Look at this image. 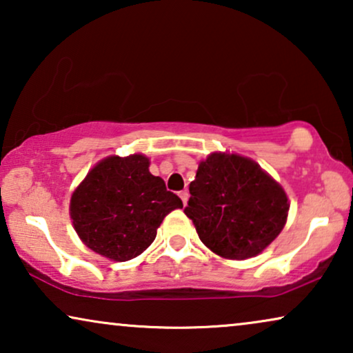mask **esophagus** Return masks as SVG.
I'll list each match as a JSON object with an SVG mask.
<instances>
[{"mask_svg":"<svg viewBox=\"0 0 353 353\" xmlns=\"http://www.w3.org/2000/svg\"><path fill=\"white\" fill-rule=\"evenodd\" d=\"M180 197H181V201H183V205H186L188 197H190V194H188V191H180Z\"/></svg>","mask_w":353,"mask_h":353,"instance_id":"1","label":"esophagus"}]
</instances>
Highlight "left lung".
I'll use <instances>...</instances> for the list:
<instances>
[{
    "label": "left lung",
    "instance_id": "obj_1",
    "mask_svg": "<svg viewBox=\"0 0 353 353\" xmlns=\"http://www.w3.org/2000/svg\"><path fill=\"white\" fill-rule=\"evenodd\" d=\"M190 192L186 216L202 243L223 259L254 257L286 225L289 201L281 185L238 154H210L199 163Z\"/></svg>",
    "mask_w": 353,
    "mask_h": 353
}]
</instances>
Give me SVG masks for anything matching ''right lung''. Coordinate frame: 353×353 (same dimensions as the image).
<instances>
[{
	"mask_svg": "<svg viewBox=\"0 0 353 353\" xmlns=\"http://www.w3.org/2000/svg\"><path fill=\"white\" fill-rule=\"evenodd\" d=\"M181 207L180 197L149 172L146 156H109L72 192L70 219L86 248L127 262L152 244L162 220Z\"/></svg>",
	"mask_w": 353,
	"mask_h": 353,
	"instance_id": "right-lung-1",
	"label": "right lung"
}]
</instances>
